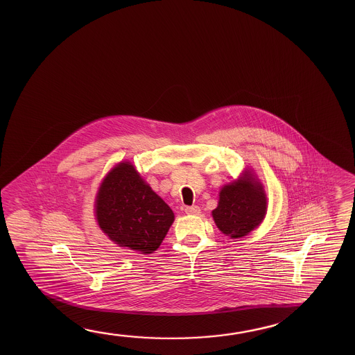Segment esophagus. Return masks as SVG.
I'll return each mask as SVG.
<instances>
[{"label":"esophagus","instance_id":"34e87169","mask_svg":"<svg viewBox=\"0 0 355 355\" xmlns=\"http://www.w3.org/2000/svg\"><path fill=\"white\" fill-rule=\"evenodd\" d=\"M187 214L189 215H198L200 213V208L198 205H192V207H187L186 209Z\"/></svg>","mask_w":355,"mask_h":355}]
</instances>
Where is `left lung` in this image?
Returning <instances> with one entry per match:
<instances>
[{
    "label": "left lung",
    "instance_id": "obj_1",
    "mask_svg": "<svg viewBox=\"0 0 355 355\" xmlns=\"http://www.w3.org/2000/svg\"><path fill=\"white\" fill-rule=\"evenodd\" d=\"M211 214L221 233L230 238H243L265 218L263 188L250 175H245L221 188L219 203Z\"/></svg>",
    "mask_w": 355,
    "mask_h": 355
}]
</instances>
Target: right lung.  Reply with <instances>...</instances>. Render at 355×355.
<instances>
[{
    "label": "right lung",
    "mask_w": 355,
    "mask_h": 355,
    "mask_svg": "<svg viewBox=\"0 0 355 355\" xmlns=\"http://www.w3.org/2000/svg\"><path fill=\"white\" fill-rule=\"evenodd\" d=\"M95 213L109 238L131 250H157L175 214L141 178L131 163L117 164L105 177L96 196Z\"/></svg>",
    "instance_id": "add662e5"
}]
</instances>
